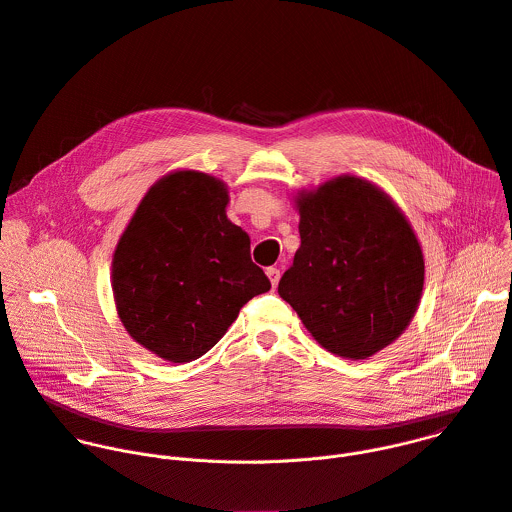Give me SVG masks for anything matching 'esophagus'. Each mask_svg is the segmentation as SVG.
<instances>
[{
    "label": "esophagus",
    "instance_id": "obj_1",
    "mask_svg": "<svg viewBox=\"0 0 512 512\" xmlns=\"http://www.w3.org/2000/svg\"><path fill=\"white\" fill-rule=\"evenodd\" d=\"M267 277H269L271 285H273V287H277L281 273H279V269H277V267H269V269H267Z\"/></svg>",
    "mask_w": 512,
    "mask_h": 512
}]
</instances>
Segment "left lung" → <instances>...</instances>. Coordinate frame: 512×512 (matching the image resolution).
<instances>
[{
	"label": "left lung",
	"mask_w": 512,
	"mask_h": 512,
	"mask_svg": "<svg viewBox=\"0 0 512 512\" xmlns=\"http://www.w3.org/2000/svg\"><path fill=\"white\" fill-rule=\"evenodd\" d=\"M300 239L279 296L328 352L362 360L413 320L425 279L415 231L397 202L360 176H338L294 196Z\"/></svg>",
	"instance_id": "8db88e82"
}]
</instances>
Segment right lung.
Returning a JSON list of instances; mask_svg holds the SVG:
<instances>
[{"label": "right lung", "mask_w": 512, "mask_h": 512, "mask_svg": "<svg viewBox=\"0 0 512 512\" xmlns=\"http://www.w3.org/2000/svg\"><path fill=\"white\" fill-rule=\"evenodd\" d=\"M227 204L223 180L174 170L145 192L115 247L117 316L137 344L168 362L206 354L239 310L271 289Z\"/></svg>", "instance_id": "obj_1"}]
</instances>
